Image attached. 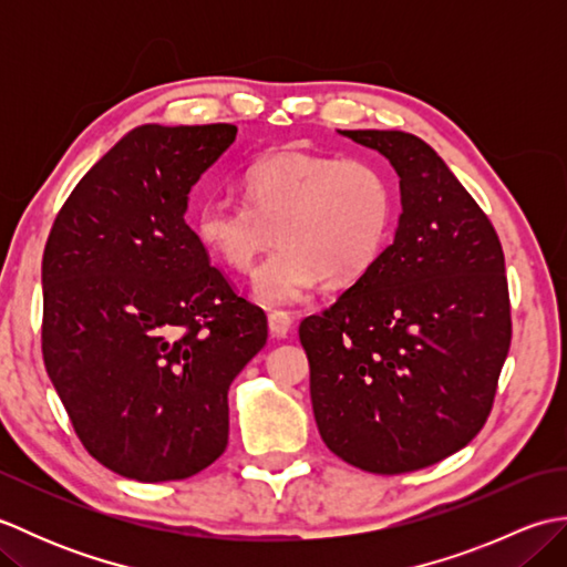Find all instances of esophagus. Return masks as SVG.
Here are the masks:
<instances>
[{
	"instance_id": "34e87169",
	"label": "esophagus",
	"mask_w": 567,
	"mask_h": 567,
	"mask_svg": "<svg viewBox=\"0 0 567 567\" xmlns=\"http://www.w3.org/2000/svg\"><path fill=\"white\" fill-rule=\"evenodd\" d=\"M268 329L272 339H285V336L292 331V317L287 315V311H270Z\"/></svg>"
}]
</instances>
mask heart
Returning a JSON list of instances; mask_svg holds the SVG:
<instances>
[{
	"label": "heart",
	"mask_w": 567,
	"mask_h": 567,
	"mask_svg": "<svg viewBox=\"0 0 567 567\" xmlns=\"http://www.w3.org/2000/svg\"><path fill=\"white\" fill-rule=\"evenodd\" d=\"M246 202L204 199L195 234L216 260L248 272L280 240L252 277L265 305L302 299L319 280L346 287L382 256L392 236L396 195L378 163L336 155L275 153L246 167Z\"/></svg>",
	"instance_id": "1"
}]
</instances>
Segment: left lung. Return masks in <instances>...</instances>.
<instances>
[{
	"mask_svg": "<svg viewBox=\"0 0 567 567\" xmlns=\"http://www.w3.org/2000/svg\"><path fill=\"white\" fill-rule=\"evenodd\" d=\"M400 175L402 214L368 275L299 323L323 443L378 475L429 467L473 441L512 343L495 226L436 151L404 131H341Z\"/></svg>",
	"mask_w": 567,
	"mask_h": 567,
	"instance_id": "8db88e82",
	"label": "left lung"
}]
</instances>
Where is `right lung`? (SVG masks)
<instances>
[{
	"label": "right lung",
	"instance_id": "right-lung-1",
	"mask_svg": "<svg viewBox=\"0 0 567 567\" xmlns=\"http://www.w3.org/2000/svg\"><path fill=\"white\" fill-rule=\"evenodd\" d=\"M236 126L126 134L60 207L43 250V363L92 457L141 483L185 480L228 443V388L268 341L185 221Z\"/></svg>",
	"mask_w": 567,
	"mask_h": 567
}]
</instances>
